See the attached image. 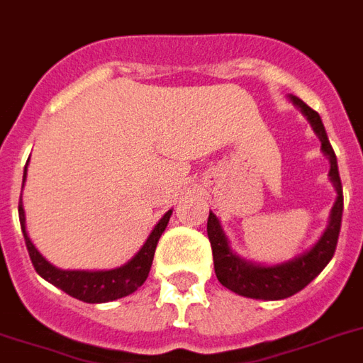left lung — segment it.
<instances>
[{"instance_id":"1","label":"left lung","mask_w":363,"mask_h":363,"mask_svg":"<svg viewBox=\"0 0 363 363\" xmlns=\"http://www.w3.org/2000/svg\"><path fill=\"white\" fill-rule=\"evenodd\" d=\"M289 101L303 112L306 120L311 121L312 129L322 143V152L329 160V181L333 182L337 190L335 203L329 213V223L325 230L308 251H304L291 261L280 262V264H257L249 262L236 255L230 247V242L226 238L223 226L215 217V213L209 211L207 218V236L211 242L213 262H215V274L217 280L230 291L249 298H262V301H280L298 293L308 286L323 268L328 267L331 257L335 253L337 240L341 232L342 220V184L337 167V156L328 133L322 123V118L316 110H312L308 104H304L298 96L289 95Z\"/></svg>"}]
</instances>
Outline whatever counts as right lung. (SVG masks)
I'll list each match as a JSON object with an SVG mask.
<instances>
[{
    "mask_svg": "<svg viewBox=\"0 0 363 363\" xmlns=\"http://www.w3.org/2000/svg\"><path fill=\"white\" fill-rule=\"evenodd\" d=\"M26 167H24V175H22V186H24V181H26ZM171 213H173V209H169L160 218V223L154 226V230L150 232L145 245L138 249L137 255L133 257L131 261H127L125 264L112 268V270H60V268L52 267L51 262L47 261L32 243L26 232V215H24V207H22V198L18 201L21 228L35 272L40 274L43 280L68 293L70 297L93 304L110 303V301H116V298L127 297V295L135 293L138 287L145 284L146 278H148V272H150L152 261H154L156 245L160 242V238H162L163 230H165V226L169 223Z\"/></svg>",
    "mask_w": 363,
    "mask_h": 363,
    "instance_id": "1",
    "label": "right lung"
}]
</instances>
